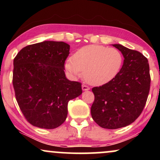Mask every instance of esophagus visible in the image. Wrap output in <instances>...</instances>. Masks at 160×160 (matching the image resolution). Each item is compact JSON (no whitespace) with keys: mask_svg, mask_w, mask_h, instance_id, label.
<instances>
[{"mask_svg":"<svg viewBox=\"0 0 160 160\" xmlns=\"http://www.w3.org/2000/svg\"><path fill=\"white\" fill-rule=\"evenodd\" d=\"M82 89L83 91H87V90H89V89H90V88H89V86L83 85V84H82Z\"/></svg>","mask_w":160,"mask_h":160,"instance_id":"obj_1","label":"esophagus"}]
</instances>
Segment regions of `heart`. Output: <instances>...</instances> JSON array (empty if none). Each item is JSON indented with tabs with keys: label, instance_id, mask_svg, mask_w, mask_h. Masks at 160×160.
Masks as SVG:
<instances>
[{
	"label": "heart",
	"instance_id": "obj_1",
	"mask_svg": "<svg viewBox=\"0 0 160 160\" xmlns=\"http://www.w3.org/2000/svg\"><path fill=\"white\" fill-rule=\"evenodd\" d=\"M122 64V56L118 49L104 46L89 45L82 47L68 60L65 67L73 78L84 74L88 83L102 86L117 76Z\"/></svg>",
	"mask_w": 160,
	"mask_h": 160
}]
</instances>
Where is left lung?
Returning a JSON list of instances; mask_svg holds the SVG:
<instances>
[{
	"mask_svg": "<svg viewBox=\"0 0 160 160\" xmlns=\"http://www.w3.org/2000/svg\"><path fill=\"white\" fill-rule=\"evenodd\" d=\"M123 56V65L114 79L92 88V117L101 127L115 129L128 126L144 109L150 91L148 60L141 52L113 44Z\"/></svg>",
	"mask_w": 160,
	"mask_h": 160,
	"instance_id": "obj_1",
	"label": "left lung"
}]
</instances>
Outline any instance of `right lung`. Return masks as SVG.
<instances>
[{"label": "right lung", "mask_w": 160, "mask_h": 160, "mask_svg": "<svg viewBox=\"0 0 160 160\" xmlns=\"http://www.w3.org/2000/svg\"><path fill=\"white\" fill-rule=\"evenodd\" d=\"M70 45L45 40L28 45L13 60L12 84L20 110L36 127L52 129L65 122L68 104L82 94L81 83L66 78Z\"/></svg>", "instance_id": "add662e5"}]
</instances>
